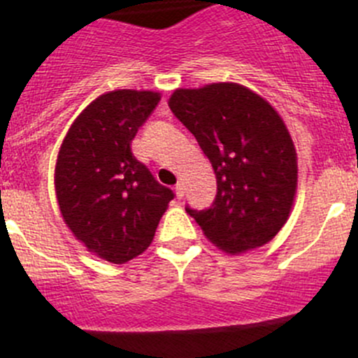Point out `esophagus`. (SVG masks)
Here are the masks:
<instances>
[{
	"instance_id": "1",
	"label": "esophagus",
	"mask_w": 358,
	"mask_h": 358,
	"mask_svg": "<svg viewBox=\"0 0 358 358\" xmlns=\"http://www.w3.org/2000/svg\"><path fill=\"white\" fill-rule=\"evenodd\" d=\"M176 196H178L179 200L184 196V186H182V182L176 184Z\"/></svg>"
}]
</instances>
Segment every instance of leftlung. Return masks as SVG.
Returning a JSON list of instances; mask_svg holds the SVG:
<instances>
[{
    "label": "left lung",
    "mask_w": 358,
    "mask_h": 358,
    "mask_svg": "<svg viewBox=\"0 0 358 358\" xmlns=\"http://www.w3.org/2000/svg\"><path fill=\"white\" fill-rule=\"evenodd\" d=\"M172 113L196 138L217 179L213 203L186 205L210 241L241 253L271 241L289 217L296 152L281 117L253 91L233 83L178 90Z\"/></svg>",
    "instance_id": "obj_1"
}]
</instances>
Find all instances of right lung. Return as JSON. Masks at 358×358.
I'll use <instances>...</instances> for the list:
<instances>
[{
    "instance_id": "right-lung-1",
    "label": "right lung",
    "mask_w": 358,
    "mask_h": 358,
    "mask_svg": "<svg viewBox=\"0 0 358 358\" xmlns=\"http://www.w3.org/2000/svg\"><path fill=\"white\" fill-rule=\"evenodd\" d=\"M160 94L119 90L94 99L69 129L55 169L65 224L112 264L141 255L174 191L132 155L131 143Z\"/></svg>"
}]
</instances>
